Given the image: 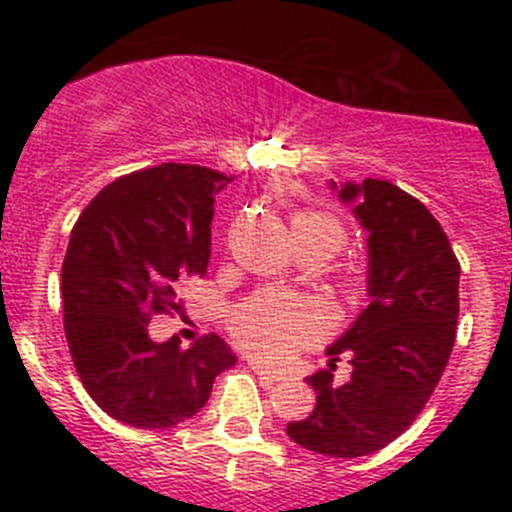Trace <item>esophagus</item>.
Returning a JSON list of instances; mask_svg holds the SVG:
<instances>
[{
    "label": "esophagus",
    "instance_id": "1",
    "mask_svg": "<svg viewBox=\"0 0 512 512\" xmlns=\"http://www.w3.org/2000/svg\"><path fill=\"white\" fill-rule=\"evenodd\" d=\"M250 366H252V371H255V374H257V379L262 381V386H272V384H275V381H282V376L277 374V371L265 369V366H260V364H257V361H250Z\"/></svg>",
    "mask_w": 512,
    "mask_h": 512
}]
</instances>
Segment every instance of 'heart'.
<instances>
[{
  "instance_id": "b5f03b06",
  "label": "heart",
  "mask_w": 512,
  "mask_h": 512,
  "mask_svg": "<svg viewBox=\"0 0 512 512\" xmlns=\"http://www.w3.org/2000/svg\"><path fill=\"white\" fill-rule=\"evenodd\" d=\"M294 240L327 242L334 252L344 245L342 220L327 210H302L292 220ZM230 329L235 342L260 361L287 359L289 354L307 349L322 339L324 327L317 309L294 294L262 292L252 294L232 309Z\"/></svg>"
}]
</instances>
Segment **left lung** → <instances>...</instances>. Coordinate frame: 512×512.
Masks as SVG:
<instances>
[{
  "mask_svg": "<svg viewBox=\"0 0 512 512\" xmlns=\"http://www.w3.org/2000/svg\"><path fill=\"white\" fill-rule=\"evenodd\" d=\"M337 188V183H332ZM339 198L369 232V307L327 349L329 369L307 379L312 416L289 421L294 443L334 458L369 456L399 438L446 371L458 324L461 265L421 200L389 180L344 183ZM347 355L353 376L333 381Z\"/></svg>",
  "mask_w": 512,
  "mask_h": 512,
  "instance_id": "1",
  "label": "left lung"
}]
</instances>
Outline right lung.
<instances>
[{"label":"right lung","mask_w":512,"mask_h":512,"mask_svg":"<svg viewBox=\"0 0 512 512\" xmlns=\"http://www.w3.org/2000/svg\"><path fill=\"white\" fill-rule=\"evenodd\" d=\"M227 175L163 163L113 180L71 230L61 267L71 361L91 399L133 428H170L195 416L237 356L218 334L180 349L148 324L180 312V282L210 262L215 195Z\"/></svg>","instance_id":"1"}]
</instances>
